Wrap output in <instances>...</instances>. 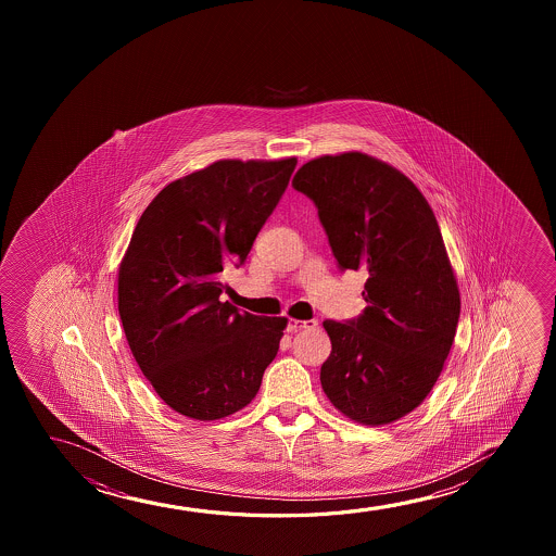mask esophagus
Listing matches in <instances>:
<instances>
[{
  "label": "esophagus",
  "mask_w": 556,
  "mask_h": 556,
  "mask_svg": "<svg viewBox=\"0 0 556 556\" xmlns=\"http://www.w3.org/2000/svg\"><path fill=\"white\" fill-rule=\"evenodd\" d=\"M313 328H317V320L290 319L289 325H287V330H289V332H298V330H313Z\"/></svg>",
  "instance_id": "obj_1"
}]
</instances>
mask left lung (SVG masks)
<instances>
[{"instance_id": "8db88e82", "label": "left lung", "mask_w": 556, "mask_h": 556, "mask_svg": "<svg viewBox=\"0 0 556 556\" xmlns=\"http://www.w3.org/2000/svg\"><path fill=\"white\" fill-rule=\"evenodd\" d=\"M292 186L317 206L338 266L368 274L363 315L323 323L332 343L323 391L357 424H393L431 393L459 319L433 208L408 176L361 152L307 161Z\"/></svg>"}]
</instances>
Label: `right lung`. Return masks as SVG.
I'll list each match as a JSON object with an SVG mask.
<instances>
[{"mask_svg": "<svg viewBox=\"0 0 556 556\" xmlns=\"http://www.w3.org/2000/svg\"><path fill=\"white\" fill-rule=\"evenodd\" d=\"M296 163L214 161L165 186L132 231L117 274L123 330L155 393L186 418L244 408L279 351L289 319L222 302V274L247 260Z\"/></svg>", "mask_w": 556, "mask_h": 556, "instance_id": "right-lung-1", "label": "right lung"}]
</instances>
